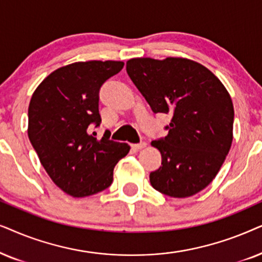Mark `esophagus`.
Returning a JSON list of instances; mask_svg holds the SVG:
<instances>
[{"label": "esophagus", "instance_id": "34e87169", "mask_svg": "<svg viewBox=\"0 0 262 262\" xmlns=\"http://www.w3.org/2000/svg\"><path fill=\"white\" fill-rule=\"evenodd\" d=\"M146 147V142H140V144H133L132 145V148L134 149V151H139V149Z\"/></svg>", "mask_w": 262, "mask_h": 262}]
</instances>
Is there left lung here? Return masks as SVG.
Segmentation results:
<instances>
[{
    "instance_id": "8db88e82",
    "label": "left lung",
    "mask_w": 262,
    "mask_h": 262,
    "mask_svg": "<svg viewBox=\"0 0 262 262\" xmlns=\"http://www.w3.org/2000/svg\"><path fill=\"white\" fill-rule=\"evenodd\" d=\"M125 69L153 113L172 116L166 137L151 142L162 155V166L149 173L152 187L180 199L205 189L232 144L228 90L210 69L183 57L130 58Z\"/></svg>"
}]
</instances>
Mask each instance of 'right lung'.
I'll return each instance as SVG.
<instances>
[{
    "mask_svg": "<svg viewBox=\"0 0 262 262\" xmlns=\"http://www.w3.org/2000/svg\"><path fill=\"white\" fill-rule=\"evenodd\" d=\"M122 61L75 62L56 69L39 83L29 105L27 134L41 165L56 186L73 198H85L113 183L114 167L127 156L128 144L98 139L99 90L123 68Z\"/></svg>",
    "mask_w": 262,
    "mask_h": 262,
    "instance_id": "right-lung-1",
    "label": "right lung"
}]
</instances>
